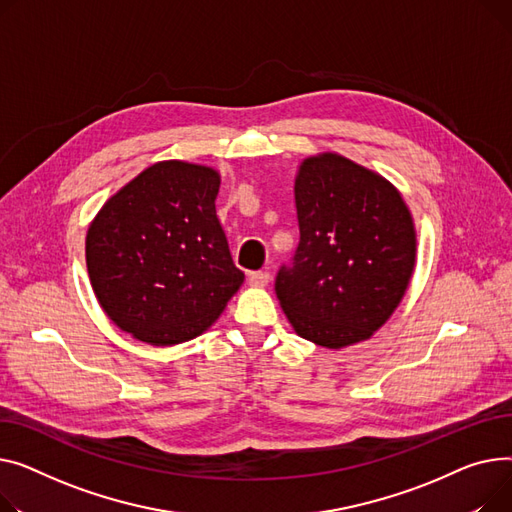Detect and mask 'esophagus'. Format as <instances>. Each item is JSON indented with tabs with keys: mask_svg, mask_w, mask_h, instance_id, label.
Wrapping results in <instances>:
<instances>
[{
	"mask_svg": "<svg viewBox=\"0 0 512 512\" xmlns=\"http://www.w3.org/2000/svg\"><path fill=\"white\" fill-rule=\"evenodd\" d=\"M270 281V275L266 273V270H254V273L248 275V283L252 287H266Z\"/></svg>",
	"mask_w": 512,
	"mask_h": 512,
	"instance_id": "1",
	"label": "esophagus"
}]
</instances>
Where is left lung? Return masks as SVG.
I'll return each mask as SVG.
<instances>
[{
  "label": "left lung",
  "instance_id": "left-lung-1",
  "mask_svg": "<svg viewBox=\"0 0 512 512\" xmlns=\"http://www.w3.org/2000/svg\"><path fill=\"white\" fill-rule=\"evenodd\" d=\"M299 244L275 291L293 330L320 347L370 339L393 316L415 268V225L399 190L337 153L295 177Z\"/></svg>",
  "mask_w": 512,
  "mask_h": 512
}]
</instances>
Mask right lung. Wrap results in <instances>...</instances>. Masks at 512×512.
<instances>
[{
	"label": "right lung",
	"instance_id": "add662e5",
	"mask_svg": "<svg viewBox=\"0 0 512 512\" xmlns=\"http://www.w3.org/2000/svg\"><path fill=\"white\" fill-rule=\"evenodd\" d=\"M213 167L161 161L113 194L86 233V268L103 312L150 345L190 341L213 324L244 273L215 200Z\"/></svg>",
	"mask_w": 512,
	"mask_h": 512
}]
</instances>
